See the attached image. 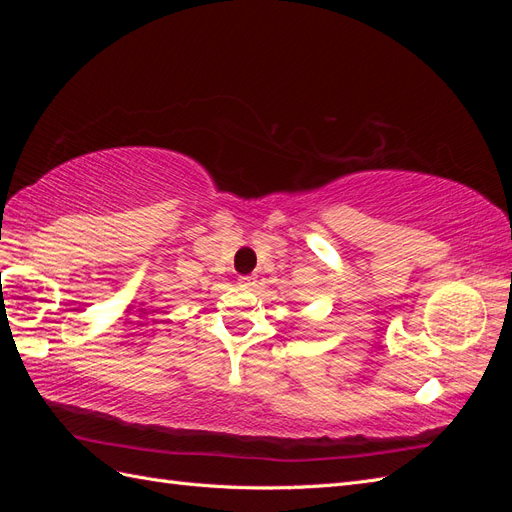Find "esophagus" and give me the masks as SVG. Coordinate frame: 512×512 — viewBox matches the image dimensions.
Returning a JSON list of instances; mask_svg holds the SVG:
<instances>
[{"label":"esophagus","mask_w":512,"mask_h":512,"mask_svg":"<svg viewBox=\"0 0 512 512\" xmlns=\"http://www.w3.org/2000/svg\"><path fill=\"white\" fill-rule=\"evenodd\" d=\"M239 286H241V288H247V290H252V288L256 286V277H254V275H241V277H239Z\"/></svg>","instance_id":"esophagus-1"}]
</instances>
